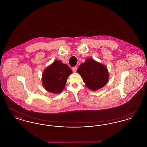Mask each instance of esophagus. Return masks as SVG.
<instances>
[{"instance_id":"obj_1","label":"esophagus","mask_w":147,"mask_h":147,"mask_svg":"<svg viewBox=\"0 0 147 147\" xmlns=\"http://www.w3.org/2000/svg\"><path fill=\"white\" fill-rule=\"evenodd\" d=\"M77 70V67H74L72 68V70L73 72H76V71Z\"/></svg>"}]
</instances>
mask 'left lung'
<instances>
[{"label":"left lung","instance_id":"left-lung-1","mask_svg":"<svg viewBox=\"0 0 147 147\" xmlns=\"http://www.w3.org/2000/svg\"><path fill=\"white\" fill-rule=\"evenodd\" d=\"M83 78L86 86L96 91L105 86L109 80V73L107 67L92 58H87L77 70Z\"/></svg>","mask_w":147,"mask_h":147}]
</instances>
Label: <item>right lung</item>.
I'll use <instances>...</instances> for the list:
<instances>
[{
  "label": "right lung",
  "mask_w": 147,
  "mask_h": 147,
  "mask_svg": "<svg viewBox=\"0 0 147 147\" xmlns=\"http://www.w3.org/2000/svg\"><path fill=\"white\" fill-rule=\"evenodd\" d=\"M72 70L59 60L55 61L42 73V83L45 89L49 92L59 94L63 91L68 78Z\"/></svg>",
  "instance_id": "obj_1"
}]
</instances>
